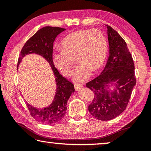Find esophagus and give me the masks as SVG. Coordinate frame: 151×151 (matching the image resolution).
Segmentation results:
<instances>
[{
	"label": "esophagus",
	"mask_w": 151,
	"mask_h": 151,
	"mask_svg": "<svg viewBox=\"0 0 151 151\" xmlns=\"http://www.w3.org/2000/svg\"><path fill=\"white\" fill-rule=\"evenodd\" d=\"M82 87H83V85H81V84H75V88L76 91L80 90Z\"/></svg>",
	"instance_id": "1"
}]
</instances>
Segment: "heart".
<instances>
[{
    "mask_svg": "<svg viewBox=\"0 0 151 151\" xmlns=\"http://www.w3.org/2000/svg\"><path fill=\"white\" fill-rule=\"evenodd\" d=\"M61 48L53 52V64L65 76L73 73L75 59L78 63L74 80L84 82L91 72H98L105 63L107 43L97 29L80 30L70 32L61 41Z\"/></svg>",
    "mask_w": 151,
    "mask_h": 151,
    "instance_id": "1",
    "label": "heart"
}]
</instances>
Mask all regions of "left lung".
Returning <instances> with one entry per match:
<instances>
[{
	"label": "left lung",
	"instance_id": "obj_1",
	"mask_svg": "<svg viewBox=\"0 0 151 151\" xmlns=\"http://www.w3.org/2000/svg\"><path fill=\"white\" fill-rule=\"evenodd\" d=\"M107 34L109 57L103 72L86 84L94 93L88 106L92 116L100 121H109L120 115L125 109L136 85L134 65L124 40L109 25ZM116 83V88L109 91V85Z\"/></svg>",
	"mask_w": 151,
	"mask_h": 151
}]
</instances>
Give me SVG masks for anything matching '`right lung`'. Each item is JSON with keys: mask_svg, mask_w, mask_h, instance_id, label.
I'll return each mask as SVG.
<instances>
[{"mask_svg": "<svg viewBox=\"0 0 151 151\" xmlns=\"http://www.w3.org/2000/svg\"><path fill=\"white\" fill-rule=\"evenodd\" d=\"M65 29L56 27H45L38 30L27 40L22 47L17 66L25 55L31 53L44 57L52 68L57 83V92L52 104L45 109H37L27 103L30 115L40 123L52 124L62 119L66 114V104L71 94L75 92L73 83L60 75L52 62L53 42L56 37Z\"/></svg>", "mask_w": 151, "mask_h": 151, "instance_id": "right-lung-1", "label": "right lung"}]
</instances>
